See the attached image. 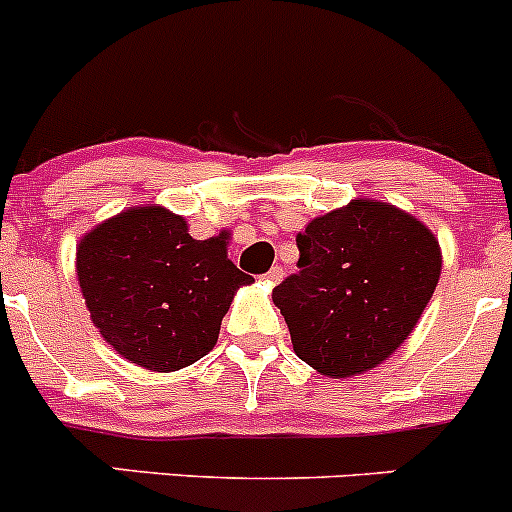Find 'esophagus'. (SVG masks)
Here are the masks:
<instances>
[{
    "label": "esophagus",
    "mask_w": 512,
    "mask_h": 512,
    "mask_svg": "<svg viewBox=\"0 0 512 512\" xmlns=\"http://www.w3.org/2000/svg\"><path fill=\"white\" fill-rule=\"evenodd\" d=\"M281 278H283V268L281 266H273L271 271H268L266 276H263V281H266L268 286H276V283L281 281Z\"/></svg>",
    "instance_id": "esophagus-1"
}]
</instances>
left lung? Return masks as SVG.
<instances>
[{
	"label": "left lung",
	"instance_id": "left-lung-1",
	"mask_svg": "<svg viewBox=\"0 0 512 512\" xmlns=\"http://www.w3.org/2000/svg\"><path fill=\"white\" fill-rule=\"evenodd\" d=\"M298 273L273 288L293 350L325 377L382 365L412 335L441 276L439 239L377 199L315 217L295 236Z\"/></svg>",
	"mask_w": 512,
	"mask_h": 512
}]
</instances>
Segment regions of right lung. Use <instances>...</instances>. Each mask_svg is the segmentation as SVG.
<instances>
[{
    "label": "right lung",
    "instance_id": "obj_1",
    "mask_svg": "<svg viewBox=\"0 0 512 512\" xmlns=\"http://www.w3.org/2000/svg\"><path fill=\"white\" fill-rule=\"evenodd\" d=\"M76 276L105 342L152 372L207 355L234 293L254 281L229 261L221 236L192 239L165 207H130L88 231Z\"/></svg>",
    "mask_w": 512,
    "mask_h": 512
}]
</instances>
